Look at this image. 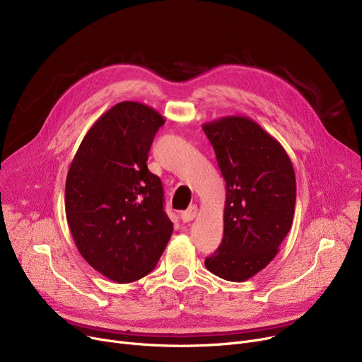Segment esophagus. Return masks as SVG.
Listing matches in <instances>:
<instances>
[{"instance_id":"34e87169","label":"esophagus","mask_w":362,"mask_h":362,"mask_svg":"<svg viewBox=\"0 0 362 362\" xmlns=\"http://www.w3.org/2000/svg\"><path fill=\"white\" fill-rule=\"evenodd\" d=\"M197 213H198V205H191L187 208L186 211H183L182 213V220L185 221V223H189V221H192L195 217H197Z\"/></svg>"}]
</instances>
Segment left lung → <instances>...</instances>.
<instances>
[{
	"label": "left lung",
	"mask_w": 362,
	"mask_h": 362,
	"mask_svg": "<svg viewBox=\"0 0 362 362\" xmlns=\"http://www.w3.org/2000/svg\"><path fill=\"white\" fill-rule=\"evenodd\" d=\"M202 129L226 182L224 236L205 267L224 280L245 281L267 267L291 230L295 170L284 148L248 117H221Z\"/></svg>",
	"instance_id": "obj_1"
}]
</instances>
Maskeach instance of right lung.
Wrapping results in <instances>:
<instances>
[{"instance_id": "1", "label": "right lung", "mask_w": 362, "mask_h": 362, "mask_svg": "<svg viewBox=\"0 0 362 362\" xmlns=\"http://www.w3.org/2000/svg\"><path fill=\"white\" fill-rule=\"evenodd\" d=\"M164 122L145 104L119 103L92 124L69 168L64 201L73 240L112 281L151 273L173 233L163 183L146 165Z\"/></svg>"}]
</instances>
